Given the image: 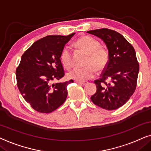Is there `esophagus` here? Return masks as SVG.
<instances>
[{"label": "esophagus", "mask_w": 151, "mask_h": 151, "mask_svg": "<svg viewBox=\"0 0 151 151\" xmlns=\"http://www.w3.org/2000/svg\"><path fill=\"white\" fill-rule=\"evenodd\" d=\"M76 83H79V84H82V85H86V84H87L88 83V82L87 81H75Z\"/></svg>", "instance_id": "34e87169"}]
</instances>
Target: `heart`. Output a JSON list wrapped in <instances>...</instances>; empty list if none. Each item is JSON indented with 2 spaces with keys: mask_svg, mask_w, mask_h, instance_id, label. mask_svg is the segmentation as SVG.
I'll list each match as a JSON object with an SVG mask.
<instances>
[{
  "mask_svg": "<svg viewBox=\"0 0 151 151\" xmlns=\"http://www.w3.org/2000/svg\"><path fill=\"white\" fill-rule=\"evenodd\" d=\"M75 45L88 53L85 67H76L70 70L68 77L76 81H83L94 77L96 70L105 69L109 61V52L106 48L100 47V43L94 38L86 36L75 41ZM61 61L65 67L69 68L72 65L71 48L65 47L61 52Z\"/></svg>",
  "mask_w": 151,
  "mask_h": 151,
  "instance_id": "1",
  "label": "heart"
}]
</instances>
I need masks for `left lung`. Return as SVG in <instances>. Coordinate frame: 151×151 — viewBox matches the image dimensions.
I'll return each instance as SVG.
<instances>
[{
    "mask_svg": "<svg viewBox=\"0 0 151 151\" xmlns=\"http://www.w3.org/2000/svg\"><path fill=\"white\" fill-rule=\"evenodd\" d=\"M87 32L103 40L109 52V61L99 79L94 81L96 92L90 99L104 109L116 110L129 100L136 89L139 65L135 51L114 30L102 28Z\"/></svg>",
    "mask_w": 151,
    "mask_h": 151,
    "instance_id": "left-lung-1",
    "label": "left lung"
}]
</instances>
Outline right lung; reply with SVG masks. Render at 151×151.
Here are the masks:
<instances>
[{"label":"right lung","instance_id":"add662e5","mask_svg":"<svg viewBox=\"0 0 151 151\" xmlns=\"http://www.w3.org/2000/svg\"><path fill=\"white\" fill-rule=\"evenodd\" d=\"M74 34L47 36L35 42L22 55L16 70L17 86L25 101L37 112L50 113L67 98V87L73 80L53 82L65 74L61 54Z\"/></svg>","mask_w":151,"mask_h":151}]
</instances>
